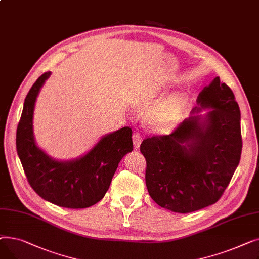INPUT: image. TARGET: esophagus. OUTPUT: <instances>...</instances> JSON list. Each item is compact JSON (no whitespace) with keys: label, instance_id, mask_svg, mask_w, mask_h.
Masks as SVG:
<instances>
[{"label":"esophagus","instance_id":"34e87169","mask_svg":"<svg viewBox=\"0 0 259 259\" xmlns=\"http://www.w3.org/2000/svg\"><path fill=\"white\" fill-rule=\"evenodd\" d=\"M132 139H133L134 147H135V148H139V147H140V145H141V143H142V137H141V135H140L139 133L135 132V133L133 134Z\"/></svg>","mask_w":259,"mask_h":259}]
</instances>
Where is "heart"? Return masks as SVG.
Listing matches in <instances>:
<instances>
[{
    "label": "heart",
    "mask_w": 259,
    "mask_h": 259,
    "mask_svg": "<svg viewBox=\"0 0 259 259\" xmlns=\"http://www.w3.org/2000/svg\"><path fill=\"white\" fill-rule=\"evenodd\" d=\"M184 104L183 95H172L147 114V124L155 132L171 131L179 120Z\"/></svg>",
    "instance_id": "1"
}]
</instances>
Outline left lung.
I'll list each match as a JSON object with an SVG mask.
<instances>
[{"label": "left lung", "mask_w": 259, "mask_h": 259, "mask_svg": "<svg viewBox=\"0 0 259 259\" xmlns=\"http://www.w3.org/2000/svg\"><path fill=\"white\" fill-rule=\"evenodd\" d=\"M197 104V111L212 108L205 118H186L170 134L148 137L140 147L149 194L176 213L194 212L219 200L241 155L240 111L233 91L217 76L199 93Z\"/></svg>", "instance_id": "left-lung-1"}]
</instances>
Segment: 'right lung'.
I'll list each match as a JSON object with an SVG mask.
<instances>
[{
  "label": "right lung",
  "mask_w": 259,
  "mask_h": 259,
  "mask_svg": "<svg viewBox=\"0 0 259 259\" xmlns=\"http://www.w3.org/2000/svg\"><path fill=\"white\" fill-rule=\"evenodd\" d=\"M50 72L40 75L25 99L17 129V151L31 188L45 200L68 209L99 202L110 186L118 162L132 151V130L124 127L107 134L85 156L71 161L50 158L36 147L32 117L36 97Z\"/></svg>",
  "instance_id": "obj_1"
}]
</instances>
